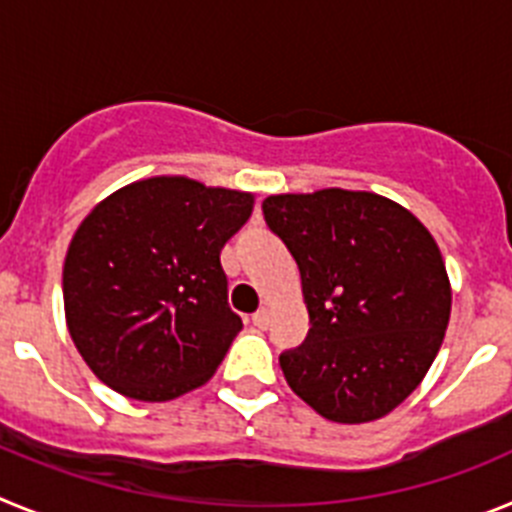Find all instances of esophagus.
I'll return each mask as SVG.
<instances>
[{"mask_svg":"<svg viewBox=\"0 0 512 512\" xmlns=\"http://www.w3.org/2000/svg\"><path fill=\"white\" fill-rule=\"evenodd\" d=\"M251 320H253V325H256V328L266 330V328H269V325H271V312L264 307V310L253 312V318H251Z\"/></svg>","mask_w":512,"mask_h":512,"instance_id":"1","label":"esophagus"}]
</instances>
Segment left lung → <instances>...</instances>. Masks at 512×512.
Here are the masks:
<instances>
[{
  "instance_id": "8db88e82",
  "label": "left lung",
  "mask_w": 512,
  "mask_h": 512,
  "mask_svg": "<svg viewBox=\"0 0 512 512\" xmlns=\"http://www.w3.org/2000/svg\"><path fill=\"white\" fill-rule=\"evenodd\" d=\"M264 217L295 256L312 325L279 356L284 379L333 423L384 418L423 382L449 328L441 248L374 192L271 194Z\"/></svg>"
}]
</instances>
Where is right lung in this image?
Returning <instances> with one entry per match:
<instances>
[{
	"label": "right lung",
	"instance_id": "1",
	"mask_svg": "<svg viewBox=\"0 0 512 512\" xmlns=\"http://www.w3.org/2000/svg\"><path fill=\"white\" fill-rule=\"evenodd\" d=\"M251 212V192L151 176L81 220L63 261V307L99 382L166 402L215 374L243 328L220 251Z\"/></svg>",
	"mask_w": 512,
	"mask_h": 512
}]
</instances>
